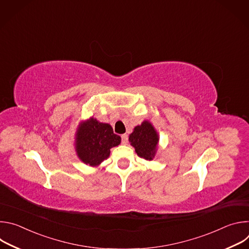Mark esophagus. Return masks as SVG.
<instances>
[{
	"instance_id": "esophagus-1",
	"label": "esophagus",
	"mask_w": 249,
	"mask_h": 249,
	"mask_svg": "<svg viewBox=\"0 0 249 249\" xmlns=\"http://www.w3.org/2000/svg\"><path fill=\"white\" fill-rule=\"evenodd\" d=\"M121 139H122V144L123 145H126L128 143V136L126 134H123L121 136Z\"/></svg>"
}]
</instances>
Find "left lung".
I'll use <instances>...</instances> for the list:
<instances>
[{
    "label": "left lung",
    "mask_w": 249,
    "mask_h": 249,
    "mask_svg": "<svg viewBox=\"0 0 249 249\" xmlns=\"http://www.w3.org/2000/svg\"><path fill=\"white\" fill-rule=\"evenodd\" d=\"M129 141L139 157L150 160H153L159 137L150 122L144 121L142 125L135 127L134 132L129 136Z\"/></svg>",
    "instance_id": "8db88e82"
}]
</instances>
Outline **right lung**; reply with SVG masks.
<instances>
[{
    "label": "right lung",
    "mask_w": 249,
    "mask_h": 249,
    "mask_svg": "<svg viewBox=\"0 0 249 249\" xmlns=\"http://www.w3.org/2000/svg\"><path fill=\"white\" fill-rule=\"evenodd\" d=\"M120 142L121 137L113 133L109 124L89 118L80 126L76 150L79 158L85 163L95 166L107 159L110 149L118 146Z\"/></svg>",
    "instance_id": "add662e5"
}]
</instances>
